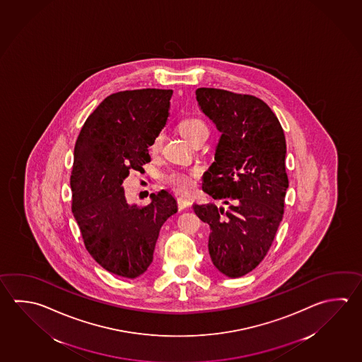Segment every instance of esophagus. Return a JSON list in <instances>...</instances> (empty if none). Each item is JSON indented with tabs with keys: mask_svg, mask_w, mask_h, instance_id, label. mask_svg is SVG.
<instances>
[{
	"mask_svg": "<svg viewBox=\"0 0 362 362\" xmlns=\"http://www.w3.org/2000/svg\"><path fill=\"white\" fill-rule=\"evenodd\" d=\"M191 202L189 197H177V205L178 209L180 211H184L186 208H189L190 206Z\"/></svg>",
	"mask_w": 362,
	"mask_h": 362,
	"instance_id": "obj_1",
	"label": "esophagus"
}]
</instances>
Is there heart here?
<instances>
[{"instance_id": "heart-1", "label": "heart", "mask_w": 362, "mask_h": 362, "mask_svg": "<svg viewBox=\"0 0 362 362\" xmlns=\"http://www.w3.org/2000/svg\"><path fill=\"white\" fill-rule=\"evenodd\" d=\"M177 127L185 138L189 139L191 143H195L199 139L208 136V132H209L206 124L199 117H185L178 122ZM160 141H162V136L160 134H158L151 140L149 151L151 153H157L160 146ZM197 178H199V170L197 168L175 170L165 175V184L170 185L171 187L181 192H189L192 190L197 185Z\"/></svg>"}]
</instances>
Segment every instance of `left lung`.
Masks as SVG:
<instances>
[{"label": "left lung", "instance_id": "obj_1", "mask_svg": "<svg viewBox=\"0 0 362 362\" xmlns=\"http://www.w3.org/2000/svg\"><path fill=\"white\" fill-rule=\"evenodd\" d=\"M202 111L222 134L203 191L228 205L194 204L209 224V255L224 276L255 269L269 251L282 221L288 187L286 138L274 112L262 99L223 89L199 88Z\"/></svg>", "mask_w": 362, "mask_h": 362}]
</instances>
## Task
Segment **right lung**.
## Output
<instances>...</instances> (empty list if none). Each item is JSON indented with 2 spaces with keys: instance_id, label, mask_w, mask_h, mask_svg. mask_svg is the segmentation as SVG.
I'll list each match as a JSON object with an SVG mask.
<instances>
[{
  "instance_id": "1",
  "label": "right lung",
  "mask_w": 362,
  "mask_h": 362,
  "mask_svg": "<svg viewBox=\"0 0 362 362\" xmlns=\"http://www.w3.org/2000/svg\"><path fill=\"white\" fill-rule=\"evenodd\" d=\"M171 89H136L108 95L86 119L70 178L74 217L86 250L110 273L136 278L149 268L160 227L177 211L168 191L151 204H127L122 182L144 171L148 148L170 115Z\"/></svg>"
}]
</instances>
